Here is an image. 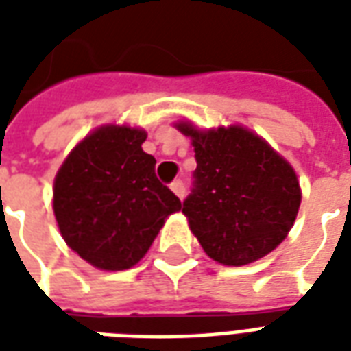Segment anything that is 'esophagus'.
Returning <instances> with one entry per match:
<instances>
[{"mask_svg": "<svg viewBox=\"0 0 351 351\" xmlns=\"http://www.w3.org/2000/svg\"><path fill=\"white\" fill-rule=\"evenodd\" d=\"M171 190L175 191L176 197H184V193H186V186H184L182 180H175V182L171 184Z\"/></svg>", "mask_w": 351, "mask_h": 351, "instance_id": "esophagus-1", "label": "esophagus"}]
</instances>
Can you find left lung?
<instances>
[{
  "label": "left lung",
  "mask_w": 351,
  "mask_h": 351,
  "mask_svg": "<svg viewBox=\"0 0 351 351\" xmlns=\"http://www.w3.org/2000/svg\"><path fill=\"white\" fill-rule=\"evenodd\" d=\"M176 128L195 150L197 169L182 213L206 256L241 267L271 254L293 228L301 205L293 167L243 125Z\"/></svg>",
  "instance_id": "8db88e82"
}]
</instances>
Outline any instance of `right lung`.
<instances>
[{"instance_id": "obj_1", "label": "right lung", "mask_w": 351, "mask_h": 351, "mask_svg": "<svg viewBox=\"0 0 351 351\" xmlns=\"http://www.w3.org/2000/svg\"><path fill=\"white\" fill-rule=\"evenodd\" d=\"M146 133L103 125L75 146L54 180V216L73 252L101 271L145 258L180 199L156 176Z\"/></svg>"}]
</instances>
